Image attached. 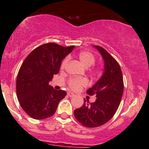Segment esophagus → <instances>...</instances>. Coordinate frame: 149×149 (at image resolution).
Here are the masks:
<instances>
[{"label": "esophagus", "mask_w": 149, "mask_h": 149, "mask_svg": "<svg viewBox=\"0 0 149 149\" xmlns=\"http://www.w3.org/2000/svg\"><path fill=\"white\" fill-rule=\"evenodd\" d=\"M68 95L70 97H74V96L75 95L74 93H71V92H68Z\"/></svg>", "instance_id": "obj_1"}]
</instances>
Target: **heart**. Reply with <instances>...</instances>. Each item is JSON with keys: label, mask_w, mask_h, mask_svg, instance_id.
Returning a JSON list of instances; mask_svg holds the SVG:
<instances>
[{"label": "heart", "mask_w": 149, "mask_h": 149, "mask_svg": "<svg viewBox=\"0 0 149 149\" xmlns=\"http://www.w3.org/2000/svg\"><path fill=\"white\" fill-rule=\"evenodd\" d=\"M78 58L81 63L86 68H89L92 66L95 63V57L91 52H88V51H84L81 52L78 54ZM69 58L68 56L65 57L63 60L62 61L61 64V69L63 70L67 65ZM94 72L96 73L99 72V68H95L93 69ZM88 84V81L84 78H70L68 81V86L72 90L77 91L80 89L82 86H85Z\"/></svg>", "instance_id": "b5f03b06"}]
</instances>
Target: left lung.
Segmentation results:
<instances>
[{"label":"left lung","mask_w":149,"mask_h":149,"mask_svg":"<svg viewBox=\"0 0 149 149\" xmlns=\"http://www.w3.org/2000/svg\"><path fill=\"white\" fill-rule=\"evenodd\" d=\"M104 61L102 76L87 90L89 95H96L95 102L84 99V104L75 109L74 117L87 127H96L105 124L113 116L119 107L123 93V74L118 63L102 47L95 45Z\"/></svg>","instance_id":"1"}]
</instances>
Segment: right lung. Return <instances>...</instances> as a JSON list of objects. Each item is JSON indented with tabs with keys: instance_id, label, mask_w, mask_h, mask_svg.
<instances>
[{
	"instance_id": "right-lung-1",
	"label": "right lung",
	"mask_w": 149,
	"mask_h": 149,
	"mask_svg": "<svg viewBox=\"0 0 149 149\" xmlns=\"http://www.w3.org/2000/svg\"><path fill=\"white\" fill-rule=\"evenodd\" d=\"M74 47L44 44L23 62L17 77V95L22 108L31 118L41 120L52 116L66 95L65 91L55 90L49 82L58 74L62 60Z\"/></svg>"
}]
</instances>
